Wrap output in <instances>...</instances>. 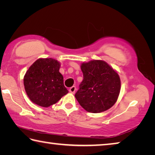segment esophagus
I'll return each instance as SVG.
<instances>
[{
  "instance_id": "obj_1",
  "label": "esophagus",
  "mask_w": 155,
  "mask_h": 155,
  "mask_svg": "<svg viewBox=\"0 0 155 155\" xmlns=\"http://www.w3.org/2000/svg\"><path fill=\"white\" fill-rule=\"evenodd\" d=\"M69 91L72 94H74L75 91H76V87H75V86H72V87H70V90H69Z\"/></svg>"
}]
</instances>
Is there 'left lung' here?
Listing matches in <instances>:
<instances>
[{"instance_id":"1","label":"left lung","mask_w":155,"mask_h":155,"mask_svg":"<svg viewBox=\"0 0 155 155\" xmlns=\"http://www.w3.org/2000/svg\"><path fill=\"white\" fill-rule=\"evenodd\" d=\"M83 80L75 94L78 103L88 112L101 113L116 103L121 81L116 70L103 60H91L81 64Z\"/></svg>"}]
</instances>
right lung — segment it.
<instances>
[{
	"label": "right lung",
	"instance_id": "add662e5",
	"mask_svg": "<svg viewBox=\"0 0 155 155\" xmlns=\"http://www.w3.org/2000/svg\"><path fill=\"white\" fill-rule=\"evenodd\" d=\"M61 64L52 58H40L28 68L24 77L27 96L33 103L48 107L68 93L59 72Z\"/></svg>",
	"mask_w": 155,
	"mask_h": 155
}]
</instances>
